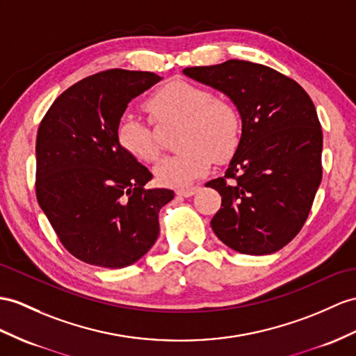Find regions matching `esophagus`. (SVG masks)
<instances>
[{"label":"esophagus","mask_w":356,"mask_h":356,"mask_svg":"<svg viewBox=\"0 0 356 356\" xmlns=\"http://www.w3.org/2000/svg\"><path fill=\"white\" fill-rule=\"evenodd\" d=\"M199 192V187H187V188H178L177 195L183 197H190Z\"/></svg>","instance_id":"esophagus-1"}]
</instances>
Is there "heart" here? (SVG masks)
<instances>
[{"label": "heart", "mask_w": 356, "mask_h": 356, "mask_svg": "<svg viewBox=\"0 0 356 356\" xmlns=\"http://www.w3.org/2000/svg\"><path fill=\"white\" fill-rule=\"evenodd\" d=\"M152 122L179 124V154L161 160L154 169L155 179L166 187H187L210 170L213 161L225 163L236 155L241 142L240 113L228 99L190 81L164 84L146 101ZM119 148L138 161L159 159L160 146L149 122L131 111L116 124Z\"/></svg>", "instance_id": "b5f03b06"}]
</instances>
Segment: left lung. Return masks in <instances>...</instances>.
<instances>
[{"instance_id": "left-lung-1", "label": "left lung", "mask_w": 356, "mask_h": 356, "mask_svg": "<svg viewBox=\"0 0 356 356\" xmlns=\"http://www.w3.org/2000/svg\"><path fill=\"white\" fill-rule=\"evenodd\" d=\"M183 72L228 95L243 122L229 168L205 184L222 196L214 234L240 254L276 252L302 229L322 181L323 134L313 101L290 76L245 60Z\"/></svg>"}]
</instances>
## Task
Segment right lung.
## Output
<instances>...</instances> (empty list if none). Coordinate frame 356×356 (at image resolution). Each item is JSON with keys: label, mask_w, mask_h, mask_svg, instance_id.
Wrapping results in <instances>:
<instances>
[{"label": "right lung", "mask_w": 356, "mask_h": 356, "mask_svg": "<svg viewBox=\"0 0 356 356\" xmlns=\"http://www.w3.org/2000/svg\"><path fill=\"white\" fill-rule=\"evenodd\" d=\"M161 76L108 69L66 89L40 120L36 197L69 254L120 268L140 259L159 237V213L172 190L145 188L152 173L116 142L128 102Z\"/></svg>", "instance_id": "right-lung-1"}]
</instances>
